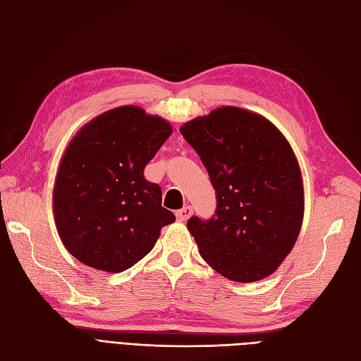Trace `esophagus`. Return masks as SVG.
I'll return each instance as SVG.
<instances>
[{
	"label": "esophagus",
	"instance_id": "34e87169",
	"mask_svg": "<svg viewBox=\"0 0 361 361\" xmlns=\"http://www.w3.org/2000/svg\"><path fill=\"white\" fill-rule=\"evenodd\" d=\"M191 215H192V207H191L190 204L183 206L182 209H179V211L176 212V216H178L179 221H187Z\"/></svg>",
	"mask_w": 361,
	"mask_h": 361
}]
</instances>
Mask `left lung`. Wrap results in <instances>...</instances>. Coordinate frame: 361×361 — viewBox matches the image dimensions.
I'll list each match as a JSON object with an SVG mask.
<instances>
[{
  "label": "left lung",
  "instance_id": "1",
  "mask_svg": "<svg viewBox=\"0 0 361 361\" xmlns=\"http://www.w3.org/2000/svg\"><path fill=\"white\" fill-rule=\"evenodd\" d=\"M216 192L211 220L191 216L187 227L204 262L228 280L271 276L301 231L304 188L286 137L264 116L232 105L180 126Z\"/></svg>",
  "mask_w": 361,
  "mask_h": 361
}]
</instances>
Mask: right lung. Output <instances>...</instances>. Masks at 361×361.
I'll return each instance as SVG.
<instances>
[{
    "label": "right lung",
    "mask_w": 361,
    "mask_h": 361,
    "mask_svg": "<svg viewBox=\"0 0 361 361\" xmlns=\"http://www.w3.org/2000/svg\"><path fill=\"white\" fill-rule=\"evenodd\" d=\"M173 133L159 116L123 105L92 118L73 135L54 185V220L63 245L84 265L122 272L157 244L174 216L146 164Z\"/></svg>",
    "instance_id": "obj_1"
}]
</instances>
